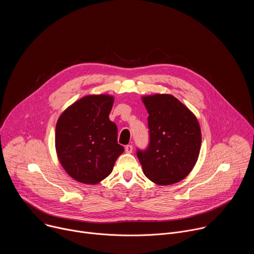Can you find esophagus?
Segmentation results:
<instances>
[{
    "label": "esophagus",
    "instance_id": "34e87169",
    "mask_svg": "<svg viewBox=\"0 0 254 254\" xmlns=\"http://www.w3.org/2000/svg\"><path fill=\"white\" fill-rule=\"evenodd\" d=\"M125 150L127 154H130L132 152V146H131V144H127V146L125 147Z\"/></svg>",
    "mask_w": 254,
    "mask_h": 254
}]
</instances>
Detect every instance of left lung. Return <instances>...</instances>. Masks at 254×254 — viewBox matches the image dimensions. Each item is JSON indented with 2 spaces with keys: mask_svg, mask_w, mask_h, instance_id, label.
Here are the masks:
<instances>
[{
  "mask_svg": "<svg viewBox=\"0 0 254 254\" xmlns=\"http://www.w3.org/2000/svg\"><path fill=\"white\" fill-rule=\"evenodd\" d=\"M149 118V147L136 155L143 174L158 185L182 181L194 168L201 149V129L194 114L171 94L142 96Z\"/></svg>",
  "mask_w": 254,
  "mask_h": 254,
  "instance_id": "1",
  "label": "left lung"
}]
</instances>
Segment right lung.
<instances>
[{"instance_id": "obj_1", "label": "right lung", "mask_w": 254, "mask_h": 254, "mask_svg": "<svg viewBox=\"0 0 254 254\" xmlns=\"http://www.w3.org/2000/svg\"><path fill=\"white\" fill-rule=\"evenodd\" d=\"M114 96L86 95L71 104L56 124L55 148L66 173L80 183L95 185L110 175L125 151L117 125L110 121Z\"/></svg>"}]
</instances>
